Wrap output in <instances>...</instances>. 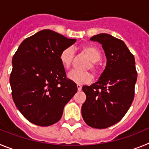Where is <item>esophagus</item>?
<instances>
[{
  "mask_svg": "<svg viewBox=\"0 0 149 149\" xmlns=\"http://www.w3.org/2000/svg\"><path fill=\"white\" fill-rule=\"evenodd\" d=\"M76 87H77V89H78V91H80L81 90V86L80 85V84H77L76 85Z\"/></svg>",
  "mask_w": 149,
  "mask_h": 149,
  "instance_id": "obj_1",
  "label": "esophagus"
}]
</instances>
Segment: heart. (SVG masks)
<instances>
[{
	"label": "heart",
	"mask_w": 149,
	"mask_h": 149,
	"mask_svg": "<svg viewBox=\"0 0 149 149\" xmlns=\"http://www.w3.org/2000/svg\"><path fill=\"white\" fill-rule=\"evenodd\" d=\"M82 51L87 55L89 59L91 60V65L88 68H91L93 71H96L98 70V66L96 62L101 58V53L99 49L93 46L85 45L82 47ZM74 49L71 47H66L61 51L59 56V59L61 65L65 69H69L71 66L72 61L74 57ZM70 80H71L76 84H87L92 81L93 75L88 71H79V70H72L68 75Z\"/></svg>",
	"instance_id": "obj_1"
}]
</instances>
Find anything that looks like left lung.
<instances>
[{"label":"left lung","mask_w":149,"mask_h":149,"mask_svg":"<svg viewBox=\"0 0 149 149\" xmlns=\"http://www.w3.org/2000/svg\"><path fill=\"white\" fill-rule=\"evenodd\" d=\"M90 39L101 44L107 63L98 81L82 87L87 98L81 116L89 126L102 129L117 123L127 113L134 97L137 73L134 57L122 40L106 33Z\"/></svg>","instance_id":"1"}]
</instances>
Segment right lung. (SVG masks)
I'll list each match as a JSON object with an SVG mask.
<instances>
[{
	"instance_id": "right-lung-1",
	"label": "right lung",
	"mask_w": 149,
	"mask_h": 149,
	"mask_svg": "<svg viewBox=\"0 0 149 149\" xmlns=\"http://www.w3.org/2000/svg\"><path fill=\"white\" fill-rule=\"evenodd\" d=\"M76 41L43 29L24 40L13 56L12 96L30 123L49 126L58 122L65 104L77 92L59 59L63 49Z\"/></svg>"
}]
</instances>
